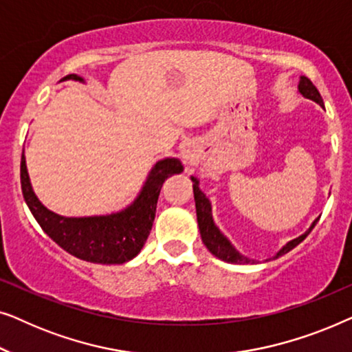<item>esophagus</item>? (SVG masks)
I'll list each match as a JSON object with an SVG mask.
<instances>
[{"label":"esophagus","instance_id":"obj_1","mask_svg":"<svg viewBox=\"0 0 352 352\" xmlns=\"http://www.w3.org/2000/svg\"><path fill=\"white\" fill-rule=\"evenodd\" d=\"M181 157H182V162H184V165H187V166L194 165V162H195V153L192 152L190 148H182Z\"/></svg>","mask_w":352,"mask_h":352}]
</instances>
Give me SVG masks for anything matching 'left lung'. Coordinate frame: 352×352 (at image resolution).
<instances>
[{
  "instance_id": "8db88e82",
  "label": "left lung",
  "mask_w": 352,
  "mask_h": 352,
  "mask_svg": "<svg viewBox=\"0 0 352 352\" xmlns=\"http://www.w3.org/2000/svg\"><path fill=\"white\" fill-rule=\"evenodd\" d=\"M298 93H300L302 98L314 100L316 104H319L320 107H324V100H322V96L312 81L307 78V76H300V83H298ZM192 179V187H194V199H195V211H197V223H199V229H200V235L201 240H204L205 247L208 248V252L216 256L221 261L226 263H232V264H253L254 259H250L247 256H243L242 253L239 252L237 248L234 247L232 242L226 237V235L221 232L218 226H216L214 219H213V208H211V201L208 197H206L204 192L200 189V181L197 179L195 176H190ZM319 218L312 221V224L309 226V229L306 230L305 234H301L300 237L290 240L287 242L283 247L278 250V252L274 254L272 258L269 259H277L287 254L290 250H293L296 245H300L302 240H305L314 226L317 224Z\"/></svg>"
}]
</instances>
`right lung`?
I'll list each match as a JSON object with an SVG mask.
<instances>
[{"mask_svg": "<svg viewBox=\"0 0 352 352\" xmlns=\"http://www.w3.org/2000/svg\"><path fill=\"white\" fill-rule=\"evenodd\" d=\"M67 80L85 81L75 74L64 76L60 81ZM182 171L184 166L179 158H162L151 168L131 204L113 213L94 216H62L46 208L33 192L23 152L21 184L23 199L33 218L60 248L88 263L123 264L138 256L151 234L163 182Z\"/></svg>", "mask_w": 352, "mask_h": 352, "instance_id": "right-lung-1", "label": "right lung"}]
</instances>
